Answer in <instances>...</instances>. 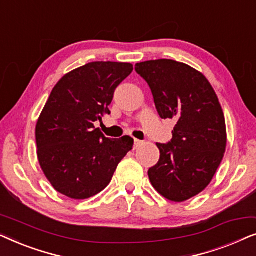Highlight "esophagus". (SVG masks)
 I'll return each mask as SVG.
<instances>
[{
    "mask_svg": "<svg viewBox=\"0 0 256 256\" xmlns=\"http://www.w3.org/2000/svg\"><path fill=\"white\" fill-rule=\"evenodd\" d=\"M143 144V141H140V140H134V146H135V148L136 149H138V146H141Z\"/></svg>",
    "mask_w": 256,
    "mask_h": 256,
    "instance_id": "34e87169",
    "label": "esophagus"
}]
</instances>
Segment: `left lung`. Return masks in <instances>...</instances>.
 I'll return each mask as SVG.
<instances>
[{"instance_id":"left-lung-1","label":"left lung","mask_w":256,"mask_h":256,"mask_svg":"<svg viewBox=\"0 0 256 256\" xmlns=\"http://www.w3.org/2000/svg\"><path fill=\"white\" fill-rule=\"evenodd\" d=\"M135 71L148 82L160 116L176 121L172 140L156 143L160 160L148 171L155 190L171 202H185L211 183L226 150L222 108L205 76L184 62L157 59Z\"/></svg>"}]
</instances>
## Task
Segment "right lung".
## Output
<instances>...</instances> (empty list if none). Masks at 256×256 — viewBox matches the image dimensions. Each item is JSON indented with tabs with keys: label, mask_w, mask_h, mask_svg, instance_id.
<instances>
[{
	"label": "right lung",
	"mask_w": 256,
	"mask_h": 256,
	"mask_svg": "<svg viewBox=\"0 0 256 256\" xmlns=\"http://www.w3.org/2000/svg\"><path fill=\"white\" fill-rule=\"evenodd\" d=\"M132 72L129 62H93L54 87L38 118L36 143L42 170L56 191L72 199L93 197L132 149L130 136L112 140L94 127L110 114L115 88Z\"/></svg>",
	"instance_id": "right-lung-1"
}]
</instances>
